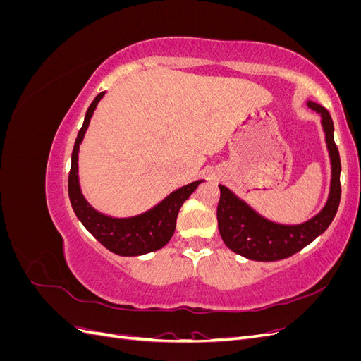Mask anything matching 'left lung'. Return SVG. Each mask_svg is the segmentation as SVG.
Masks as SVG:
<instances>
[{
  "label": "left lung",
  "instance_id": "left-lung-1",
  "mask_svg": "<svg viewBox=\"0 0 361 361\" xmlns=\"http://www.w3.org/2000/svg\"><path fill=\"white\" fill-rule=\"evenodd\" d=\"M307 106L321 114L326 149L331 159V187L322 211L301 224H279L259 215L253 207L220 185V202L216 207L218 228L224 244L235 253L251 260L274 262L298 253L322 235L341 203V157L334 143V125L330 113L319 104L307 101Z\"/></svg>",
  "mask_w": 361,
  "mask_h": 361
}]
</instances>
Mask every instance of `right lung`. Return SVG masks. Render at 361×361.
<instances>
[{"instance_id":"add662e5","label":"right lung","mask_w":361,"mask_h":361,"mask_svg":"<svg viewBox=\"0 0 361 361\" xmlns=\"http://www.w3.org/2000/svg\"><path fill=\"white\" fill-rule=\"evenodd\" d=\"M104 94L105 92L97 94L94 101L90 104L89 110L85 113L82 128L80 129L78 137L75 140L68 182L69 199L78 220L105 248L118 256H141L162 248L170 241L174 228H176V218L183 202L197 190L203 180H195L173 191L155 207L137 216L113 218L97 212L84 199L80 188L78 152L85 130L89 128L90 118Z\"/></svg>"}]
</instances>
